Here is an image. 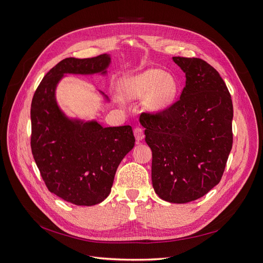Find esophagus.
I'll return each mask as SVG.
<instances>
[{
    "label": "esophagus",
    "instance_id": "1",
    "mask_svg": "<svg viewBox=\"0 0 263 263\" xmlns=\"http://www.w3.org/2000/svg\"><path fill=\"white\" fill-rule=\"evenodd\" d=\"M134 135H135V138L137 141H141L144 138V133L141 127H136L134 129Z\"/></svg>",
    "mask_w": 263,
    "mask_h": 263
}]
</instances>
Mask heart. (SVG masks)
<instances>
[{"label": "heart", "instance_id": "1", "mask_svg": "<svg viewBox=\"0 0 263 263\" xmlns=\"http://www.w3.org/2000/svg\"><path fill=\"white\" fill-rule=\"evenodd\" d=\"M121 90L125 97L130 99L146 97V108L157 112L172 105L177 97L179 85L171 73L158 68H149L122 80Z\"/></svg>", "mask_w": 263, "mask_h": 263}]
</instances>
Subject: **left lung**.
I'll use <instances>...</instances> for the list:
<instances>
[{
    "label": "left lung",
    "instance_id": "8db88e82",
    "mask_svg": "<svg viewBox=\"0 0 263 263\" xmlns=\"http://www.w3.org/2000/svg\"><path fill=\"white\" fill-rule=\"evenodd\" d=\"M186 82L180 99L155 115L142 114L152 149V184L165 201H194L216 186L232 147L233 106L218 71L197 58L173 57Z\"/></svg>",
    "mask_w": 263,
    "mask_h": 263
}]
</instances>
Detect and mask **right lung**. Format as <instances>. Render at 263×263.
Listing matches in <instances>:
<instances>
[{
    "instance_id": "right-lung-1",
    "label": "right lung",
    "mask_w": 263,
    "mask_h": 263,
    "mask_svg": "<svg viewBox=\"0 0 263 263\" xmlns=\"http://www.w3.org/2000/svg\"><path fill=\"white\" fill-rule=\"evenodd\" d=\"M110 54L67 58L50 69L31 105V147L50 193L76 205H94L109 196L117 169L135 145L129 125L104 127L96 120L70 118L57 101V87L66 74L106 76ZM98 93L105 102L109 98Z\"/></svg>"
}]
</instances>
